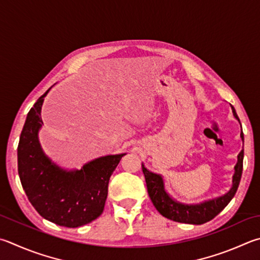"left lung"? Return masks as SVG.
<instances>
[{"label": "left lung", "mask_w": 260, "mask_h": 260, "mask_svg": "<svg viewBox=\"0 0 260 260\" xmlns=\"http://www.w3.org/2000/svg\"><path fill=\"white\" fill-rule=\"evenodd\" d=\"M232 110L234 117L239 120V117L233 107ZM241 139L242 141L244 140L243 133H241ZM243 155L244 152L242 150L238 155V162L234 167L235 173L233 175L232 188L223 197L194 206L182 205L178 204L176 201H174L172 198L167 194V192L165 191L164 181L161 176L149 172L142 165V171L145 177L146 187H148L150 199L160 214L168 219L178 221V223L196 225L207 223V221L211 220L214 217L218 215L219 212L229 205V202L232 200V198L235 196V193H237L242 175Z\"/></svg>", "instance_id": "left-lung-1"}]
</instances>
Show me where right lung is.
I'll list each match as a JSON object with an SVG mask.
<instances>
[{
	"label": "right lung",
	"instance_id": "add662e5",
	"mask_svg": "<svg viewBox=\"0 0 260 260\" xmlns=\"http://www.w3.org/2000/svg\"><path fill=\"white\" fill-rule=\"evenodd\" d=\"M40 96L29 110L18 144V173L22 188L36 211L52 223L79 228L105 209L111 174L126 153L93 160L81 171L66 172L46 157L39 142L42 126Z\"/></svg>",
	"mask_w": 260,
	"mask_h": 260
}]
</instances>
